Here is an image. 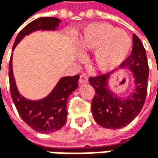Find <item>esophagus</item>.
Returning <instances> with one entry per match:
<instances>
[{"mask_svg": "<svg viewBox=\"0 0 158 158\" xmlns=\"http://www.w3.org/2000/svg\"><path fill=\"white\" fill-rule=\"evenodd\" d=\"M79 82H80V84H86L88 83L89 78H88V76H86V74H85V73L81 74L80 78H79Z\"/></svg>", "mask_w": 158, "mask_h": 158, "instance_id": "esophagus-1", "label": "esophagus"}]
</instances>
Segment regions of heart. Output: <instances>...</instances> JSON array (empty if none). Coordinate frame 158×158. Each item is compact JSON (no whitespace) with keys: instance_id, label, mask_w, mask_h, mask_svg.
I'll return each mask as SVG.
<instances>
[{"instance_id":"obj_1","label":"heart","mask_w":158,"mask_h":158,"mask_svg":"<svg viewBox=\"0 0 158 158\" xmlns=\"http://www.w3.org/2000/svg\"><path fill=\"white\" fill-rule=\"evenodd\" d=\"M79 46L84 52L95 51L93 63L99 69L106 72L116 68L126 58L131 39L124 30L99 22L85 29Z\"/></svg>"}]
</instances>
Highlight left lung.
I'll return each instance as SVG.
<instances>
[{
  "mask_svg": "<svg viewBox=\"0 0 158 158\" xmlns=\"http://www.w3.org/2000/svg\"><path fill=\"white\" fill-rule=\"evenodd\" d=\"M134 74L136 88L126 99L119 98L107 89L109 73L89 77L95 89L91 111L96 123L107 129H118L128 125L139 115L145 102L148 88L149 66L146 51L140 39L133 35V49L124 61Z\"/></svg>",
  "mask_w": 158,
  "mask_h": 158,
  "instance_id": "8db88e82",
  "label": "left lung"
}]
</instances>
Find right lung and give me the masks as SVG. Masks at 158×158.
<instances>
[{
    "label": "right lung",
    "instance_id": "obj_1",
    "mask_svg": "<svg viewBox=\"0 0 158 158\" xmlns=\"http://www.w3.org/2000/svg\"><path fill=\"white\" fill-rule=\"evenodd\" d=\"M59 22L60 19L56 18H39L33 20L19 33L13 50L26 35L36 30H56ZM78 80L79 75L63 77L46 98L30 101L18 91L12 69V56L9 61V85L15 106L21 119L39 133H52L64 126L67 122L68 98L77 89Z\"/></svg>",
    "mask_w": 158,
    "mask_h": 158
}]
</instances>
